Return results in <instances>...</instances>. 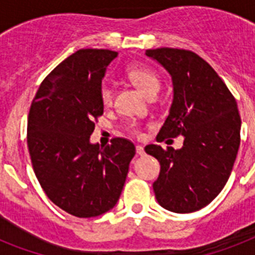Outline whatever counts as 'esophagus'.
I'll return each mask as SVG.
<instances>
[{
    "instance_id": "34e87169",
    "label": "esophagus",
    "mask_w": 255,
    "mask_h": 255,
    "mask_svg": "<svg viewBox=\"0 0 255 255\" xmlns=\"http://www.w3.org/2000/svg\"><path fill=\"white\" fill-rule=\"evenodd\" d=\"M136 153H137L138 156H144V154H145V150H144V146L136 145Z\"/></svg>"
}]
</instances>
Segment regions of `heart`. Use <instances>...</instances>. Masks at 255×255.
I'll list each match as a JSON object with an SVG mask.
<instances>
[{"label":"heart","instance_id":"b5f03b06","mask_svg":"<svg viewBox=\"0 0 255 255\" xmlns=\"http://www.w3.org/2000/svg\"><path fill=\"white\" fill-rule=\"evenodd\" d=\"M128 78L138 88V90L145 94L146 97L152 94H157L161 88V80L158 74L153 69L144 65H133L128 69ZM101 102L105 107H110L114 102V89L110 85L105 84L101 88Z\"/></svg>","mask_w":255,"mask_h":255}]
</instances>
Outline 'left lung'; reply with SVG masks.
Returning <instances> with one entry per match:
<instances>
[{"mask_svg":"<svg viewBox=\"0 0 255 255\" xmlns=\"http://www.w3.org/2000/svg\"><path fill=\"white\" fill-rule=\"evenodd\" d=\"M173 81V102L157 141L183 136L181 149L149 144L145 152L158 160L153 183L165 210L188 214L210 204L224 188L240 148L237 102L219 74L202 57L186 49H146Z\"/></svg>","mask_w":255,"mask_h":255,"instance_id":"8db88e82","label":"left lung"}]
</instances>
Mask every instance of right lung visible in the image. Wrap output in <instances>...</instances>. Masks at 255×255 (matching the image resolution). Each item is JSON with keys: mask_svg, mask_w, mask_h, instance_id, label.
Instances as JSON below:
<instances>
[{"mask_svg": "<svg viewBox=\"0 0 255 255\" xmlns=\"http://www.w3.org/2000/svg\"><path fill=\"white\" fill-rule=\"evenodd\" d=\"M118 56L80 49L41 82L31 103L27 145L35 175L49 200L68 214L95 217L115 207L136 149L127 138L92 144L103 114L102 80Z\"/></svg>", "mask_w": 255, "mask_h": 255, "instance_id": "obj_1", "label": "right lung"}]
</instances>
